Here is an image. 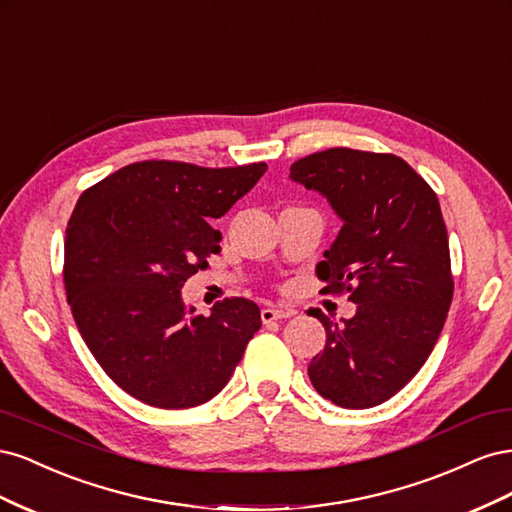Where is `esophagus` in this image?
Returning <instances> with one entry per match:
<instances>
[{"label": "esophagus", "instance_id": "34e87169", "mask_svg": "<svg viewBox=\"0 0 512 512\" xmlns=\"http://www.w3.org/2000/svg\"><path fill=\"white\" fill-rule=\"evenodd\" d=\"M294 312L292 309H280V307H273V305H267L260 309V318L262 322H273V320H282V318H290Z\"/></svg>", "mask_w": 512, "mask_h": 512}]
</instances>
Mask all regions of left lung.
Wrapping results in <instances>:
<instances>
[{
    "instance_id": "obj_1",
    "label": "left lung",
    "mask_w": 512,
    "mask_h": 512,
    "mask_svg": "<svg viewBox=\"0 0 512 512\" xmlns=\"http://www.w3.org/2000/svg\"><path fill=\"white\" fill-rule=\"evenodd\" d=\"M342 220L318 262L327 292H350L356 314L314 316L327 344L307 367L314 389L348 410L374 408L416 376L453 301L451 254L438 196L393 153L335 147L290 166Z\"/></svg>"
}]
</instances>
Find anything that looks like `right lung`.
<instances>
[{
	"label": "right lung",
	"instance_id": "obj_1",
	"mask_svg": "<svg viewBox=\"0 0 512 512\" xmlns=\"http://www.w3.org/2000/svg\"><path fill=\"white\" fill-rule=\"evenodd\" d=\"M267 164L203 168L134 162L83 192L66 228L68 305L87 348L128 395L164 410L218 395L260 329L254 301L198 314L181 288L220 252L211 226L250 192Z\"/></svg>",
	"mask_w": 512,
	"mask_h": 512
}]
</instances>
